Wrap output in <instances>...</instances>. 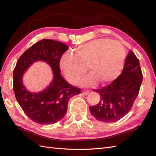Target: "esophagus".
Wrapping results in <instances>:
<instances>
[{
  "instance_id": "1",
  "label": "esophagus",
  "mask_w": 156,
  "mask_h": 156,
  "mask_svg": "<svg viewBox=\"0 0 156 156\" xmlns=\"http://www.w3.org/2000/svg\"><path fill=\"white\" fill-rule=\"evenodd\" d=\"M90 93V90H84L83 91V94L84 95H88V94Z\"/></svg>"
}]
</instances>
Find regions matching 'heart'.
<instances>
[{"label": "heart", "instance_id": "b5f03b06", "mask_svg": "<svg viewBox=\"0 0 156 156\" xmlns=\"http://www.w3.org/2000/svg\"><path fill=\"white\" fill-rule=\"evenodd\" d=\"M126 51L120 43L107 39H98L79 46L74 56L64 54L60 60V68L66 78L72 84H77L85 73L90 72L80 84L92 85L96 81L107 83L115 79L123 69Z\"/></svg>", "mask_w": 156, "mask_h": 156}]
</instances>
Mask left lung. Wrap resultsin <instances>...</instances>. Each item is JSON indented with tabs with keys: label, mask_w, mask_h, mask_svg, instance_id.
Here are the masks:
<instances>
[{
	"label": "left lung",
	"mask_w": 156,
	"mask_h": 156,
	"mask_svg": "<svg viewBox=\"0 0 156 156\" xmlns=\"http://www.w3.org/2000/svg\"><path fill=\"white\" fill-rule=\"evenodd\" d=\"M142 81L139 60L129 51L121 75L108 85L93 90L100 94L101 99L97 105L89 107L92 115L103 122H114L121 119L133 107Z\"/></svg>",
	"instance_id": "8db88e82"
}]
</instances>
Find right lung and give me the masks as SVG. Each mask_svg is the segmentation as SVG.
<instances>
[{"instance_id": "obj_1", "label": "right lung", "mask_w": 156, "mask_h": 156, "mask_svg": "<svg viewBox=\"0 0 156 156\" xmlns=\"http://www.w3.org/2000/svg\"><path fill=\"white\" fill-rule=\"evenodd\" d=\"M68 47L58 41L43 39L32 45L18 59L13 70V92L20 107L32 121L53 124L66 114L68 101L81 93V88L69 84L60 74V60ZM36 61H44L53 70L54 79L44 91L32 93L23 85L22 75Z\"/></svg>"}]
</instances>
